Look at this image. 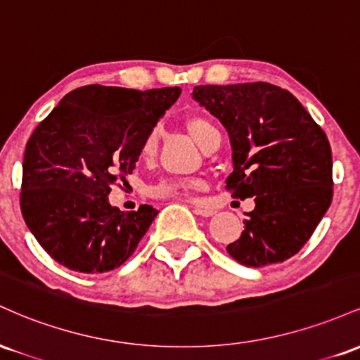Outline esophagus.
I'll return each mask as SVG.
<instances>
[{
    "label": "esophagus",
    "instance_id": "1",
    "mask_svg": "<svg viewBox=\"0 0 360 360\" xmlns=\"http://www.w3.org/2000/svg\"><path fill=\"white\" fill-rule=\"evenodd\" d=\"M194 213L196 214H200V217H213L214 213V210L213 208H210V206H194Z\"/></svg>",
    "mask_w": 360,
    "mask_h": 360
}]
</instances>
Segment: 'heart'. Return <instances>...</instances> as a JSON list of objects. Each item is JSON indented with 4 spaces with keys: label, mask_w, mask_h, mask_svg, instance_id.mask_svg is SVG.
Instances as JSON below:
<instances>
[{
    "label": "heart",
    "mask_w": 360,
    "mask_h": 360,
    "mask_svg": "<svg viewBox=\"0 0 360 360\" xmlns=\"http://www.w3.org/2000/svg\"><path fill=\"white\" fill-rule=\"evenodd\" d=\"M189 135L194 139V142L203 148L206 143L212 140L214 135H218L217 127L205 117H191L186 122ZM157 150V131H148L147 137L143 139L142 147H140V154L143 157H152ZM203 183L198 179H174V181H162L155 186V194L162 198H186L193 191L201 189Z\"/></svg>",
    "instance_id": "obj_1"
}]
</instances>
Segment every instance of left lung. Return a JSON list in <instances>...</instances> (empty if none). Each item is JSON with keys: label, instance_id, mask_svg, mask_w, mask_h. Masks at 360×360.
<instances>
[{"label": "left lung", "instance_id": "8db88e82", "mask_svg": "<svg viewBox=\"0 0 360 360\" xmlns=\"http://www.w3.org/2000/svg\"><path fill=\"white\" fill-rule=\"evenodd\" d=\"M193 100L221 122L232 143L226 189L254 198L229 252L247 267L284 262L308 242L332 203V148L286 89L269 82L196 86Z\"/></svg>", "mask_w": 360, "mask_h": 360}]
</instances>
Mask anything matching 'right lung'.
<instances>
[{"label": "right lung", "instance_id": "right-lung-1", "mask_svg": "<svg viewBox=\"0 0 360 360\" xmlns=\"http://www.w3.org/2000/svg\"><path fill=\"white\" fill-rule=\"evenodd\" d=\"M181 88L137 91L89 84L62 98L25 148L20 208L53 260L77 272L122 266L157 217L150 205L123 213L110 205L117 181Z\"/></svg>", "mask_w": 360, "mask_h": 360}]
</instances>
